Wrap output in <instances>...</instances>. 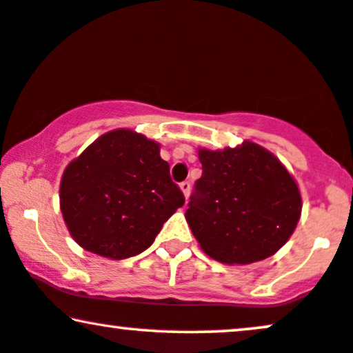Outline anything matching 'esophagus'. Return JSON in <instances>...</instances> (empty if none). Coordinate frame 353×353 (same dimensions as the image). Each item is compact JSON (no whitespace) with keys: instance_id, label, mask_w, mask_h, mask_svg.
I'll list each match as a JSON object with an SVG mask.
<instances>
[{"instance_id":"1","label":"esophagus","mask_w":353,"mask_h":353,"mask_svg":"<svg viewBox=\"0 0 353 353\" xmlns=\"http://www.w3.org/2000/svg\"><path fill=\"white\" fill-rule=\"evenodd\" d=\"M179 187H181V190L184 192V195H185V199L189 197V194H190V182L189 181H184V182H181L179 184Z\"/></svg>"}]
</instances>
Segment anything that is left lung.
<instances>
[{
	"instance_id": "obj_1",
	"label": "left lung",
	"mask_w": 353,
	"mask_h": 353,
	"mask_svg": "<svg viewBox=\"0 0 353 353\" xmlns=\"http://www.w3.org/2000/svg\"><path fill=\"white\" fill-rule=\"evenodd\" d=\"M185 218L200 248L225 264H251L287 243L301 213L296 182L274 154L251 141L199 151Z\"/></svg>"
}]
</instances>
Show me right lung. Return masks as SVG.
Masks as SVG:
<instances>
[{"mask_svg":"<svg viewBox=\"0 0 353 353\" xmlns=\"http://www.w3.org/2000/svg\"><path fill=\"white\" fill-rule=\"evenodd\" d=\"M184 202L159 145L132 130L99 137L61 177L60 207L71 236L86 251L117 261L148 249Z\"/></svg>","mask_w":353,"mask_h":353,"instance_id":"add662e5","label":"right lung"}]
</instances>
